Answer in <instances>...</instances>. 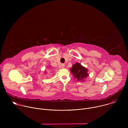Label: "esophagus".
<instances>
[{
  "mask_svg": "<svg viewBox=\"0 0 128 128\" xmlns=\"http://www.w3.org/2000/svg\"><path fill=\"white\" fill-rule=\"evenodd\" d=\"M64 67H65V65L64 64H62L61 65V66H60V68H64Z\"/></svg>",
  "mask_w": 128,
  "mask_h": 128,
  "instance_id": "1",
  "label": "esophagus"
}]
</instances>
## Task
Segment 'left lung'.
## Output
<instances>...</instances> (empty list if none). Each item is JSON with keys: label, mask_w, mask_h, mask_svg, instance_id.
<instances>
[{"label": "left lung", "mask_w": 128, "mask_h": 128, "mask_svg": "<svg viewBox=\"0 0 128 128\" xmlns=\"http://www.w3.org/2000/svg\"><path fill=\"white\" fill-rule=\"evenodd\" d=\"M70 72L74 76V78L79 81L84 82V80L88 76V70L78 63L72 65Z\"/></svg>", "instance_id": "left-lung-1"}]
</instances>
